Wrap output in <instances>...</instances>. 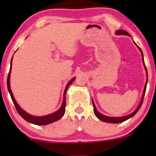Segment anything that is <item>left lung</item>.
<instances>
[{"label": "left lung", "instance_id": "obj_1", "mask_svg": "<svg viewBox=\"0 0 156 156\" xmlns=\"http://www.w3.org/2000/svg\"><path fill=\"white\" fill-rule=\"evenodd\" d=\"M116 34H117V35L130 36L129 34H128V32H126L125 31H124V30H119V31H117V32H116ZM138 48H139V50H140V51H141V57H142V58H143V63H144V67H145V68H146L145 64H144V58H143L142 51H141V50L140 49V48H139V47H138ZM146 71H147V68H146ZM147 83V80L146 84H145V87H144V92H143L142 98H141V101L140 104L139 105V106L137 107V108L136 109V110L134 111V112L132 113V114H129V115H128V116H125V117H106V116L103 115V114H101V113H99V112H98V110H97V108H96V107H95V105H94V101H92L93 107H94V114H95V116L98 118V119H101V120L105 122H108V123H119V122H122L127 120V119H129V118L132 117H133V116H134L136 114L137 112L139 110V108H140V107L141 106V104H142L143 100H144V94H145V92H146Z\"/></svg>", "mask_w": 156, "mask_h": 156}]
</instances>
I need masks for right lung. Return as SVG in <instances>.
<instances>
[{"instance_id": "add662e5", "label": "right lung", "mask_w": 156, "mask_h": 156, "mask_svg": "<svg viewBox=\"0 0 156 156\" xmlns=\"http://www.w3.org/2000/svg\"><path fill=\"white\" fill-rule=\"evenodd\" d=\"M12 61H11V67H12ZM10 73H11V68L9 69V73L8 74V77H7V87H8V90L9 92V94L11 95V98H12V101H13L14 105H15L16 110L17 111L18 114L20 115L25 120H26L28 122H31L32 124H34V125H48L50 123L53 122H55L58 119H61L63 115L65 113V106H66V99H65V94L66 92H67V90L68 89V87L71 85V83L74 81L76 78H73L72 80H70V81L69 82L66 86V88L65 90H64V101L63 103H62V107L58 109V111H57L56 112L53 113V114H49V115L47 116H44V117H35V116H32L28 114V113L25 112V111H23L20 107L19 106L18 104L17 103V102L14 98L13 94H12V90H11L10 88V82H9V79H10Z\"/></svg>"}]
</instances>
